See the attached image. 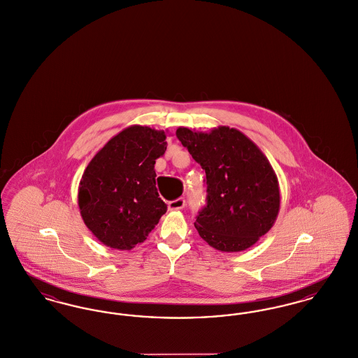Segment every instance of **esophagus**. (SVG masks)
<instances>
[{
	"instance_id": "34e87169",
	"label": "esophagus",
	"mask_w": 358,
	"mask_h": 358,
	"mask_svg": "<svg viewBox=\"0 0 358 358\" xmlns=\"http://www.w3.org/2000/svg\"><path fill=\"white\" fill-rule=\"evenodd\" d=\"M185 204H187L185 199H184V197H178V199H176V200L169 201L168 206H169L171 210H176V209H182V208L185 206Z\"/></svg>"
}]
</instances>
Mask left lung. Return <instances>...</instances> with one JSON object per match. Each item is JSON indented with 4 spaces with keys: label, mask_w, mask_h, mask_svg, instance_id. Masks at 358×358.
Returning <instances> with one entry per match:
<instances>
[{
    "label": "left lung",
    "mask_w": 358,
    "mask_h": 358,
    "mask_svg": "<svg viewBox=\"0 0 358 358\" xmlns=\"http://www.w3.org/2000/svg\"><path fill=\"white\" fill-rule=\"evenodd\" d=\"M176 136L205 169L206 203L194 227L213 248L243 251L266 235L279 212L278 180L264 154L236 129L206 133L180 127Z\"/></svg>",
    "instance_id": "1"
}]
</instances>
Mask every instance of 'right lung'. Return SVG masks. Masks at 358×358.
Returning <instances> with one entry per match:
<instances>
[{
    "label": "right lung",
    "instance_id": "add662e5",
    "mask_svg": "<svg viewBox=\"0 0 358 358\" xmlns=\"http://www.w3.org/2000/svg\"><path fill=\"white\" fill-rule=\"evenodd\" d=\"M166 145L164 131L131 126L111 138L88 164L79 208L88 229L104 245L134 248L168 210L158 196L154 171Z\"/></svg>",
    "mask_w": 358,
    "mask_h": 358
}]
</instances>
